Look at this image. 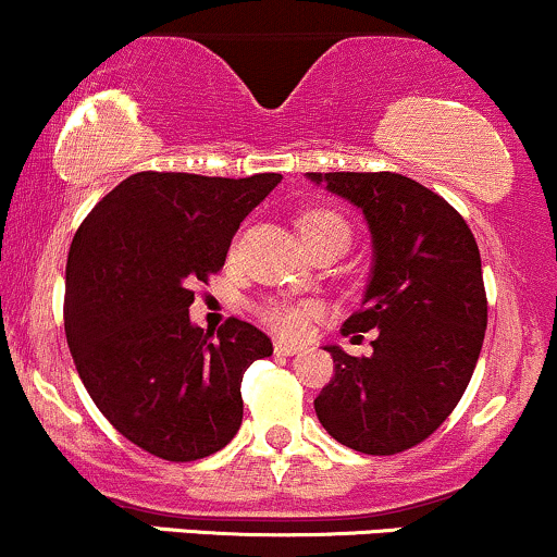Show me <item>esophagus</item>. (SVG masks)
I'll return each mask as SVG.
<instances>
[{"instance_id": "1", "label": "esophagus", "mask_w": 557, "mask_h": 557, "mask_svg": "<svg viewBox=\"0 0 557 557\" xmlns=\"http://www.w3.org/2000/svg\"><path fill=\"white\" fill-rule=\"evenodd\" d=\"M300 350H304V345L274 341V354H277V356H296V354H300Z\"/></svg>"}]
</instances>
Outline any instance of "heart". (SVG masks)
Returning a JSON list of instances; mask_svg holds the SVG:
<instances>
[{"instance_id":"b5f03b06","label":"heart","mask_w":557,"mask_h":557,"mask_svg":"<svg viewBox=\"0 0 557 557\" xmlns=\"http://www.w3.org/2000/svg\"><path fill=\"white\" fill-rule=\"evenodd\" d=\"M319 225H345V222L337 214L322 212V209L300 216V233ZM257 314L267 327L280 332V335H300L306 330V324H309L311 314H314V306L290 298H267L257 306Z\"/></svg>"}]
</instances>
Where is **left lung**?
Instances as JSON below:
<instances>
[{
  "label": "left lung",
  "mask_w": 557,
  "mask_h": 557,
  "mask_svg": "<svg viewBox=\"0 0 557 557\" xmlns=\"http://www.w3.org/2000/svg\"><path fill=\"white\" fill-rule=\"evenodd\" d=\"M359 207L374 267L361 311L343 335L374 330L372 356L330 345L322 426L367 456L424 443L450 417L474 374L487 330L482 259L469 225L443 196L398 172H309Z\"/></svg>",
  "instance_id": "8db88e82"
}]
</instances>
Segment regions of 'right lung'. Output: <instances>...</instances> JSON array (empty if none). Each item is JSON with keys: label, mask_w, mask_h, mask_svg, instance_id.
I'll list each match as a JSON object with an SVG mask.
<instances>
[{"label": "right lung", "mask_w": 557, "mask_h": 557, "mask_svg": "<svg viewBox=\"0 0 557 557\" xmlns=\"http://www.w3.org/2000/svg\"><path fill=\"white\" fill-rule=\"evenodd\" d=\"M283 181L136 172L88 212L70 246L65 335L107 421L164 461L222 450L243 421L240 382L272 341L243 319L194 327L196 283L222 270L233 235Z\"/></svg>", "instance_id": "1"}]
</instances>
